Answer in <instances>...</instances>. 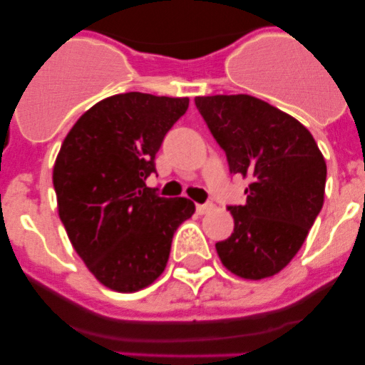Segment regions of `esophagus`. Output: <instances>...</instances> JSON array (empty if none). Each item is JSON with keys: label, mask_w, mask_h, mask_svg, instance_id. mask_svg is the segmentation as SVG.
I'll return each instance as SVG.
<instances>
[{"label": "esophagus", "mask_w": 365, "mask_h": 365, "mask_svg": "<svg viewBox=\"0 0 365 365\" xmlns=\"http://www.w3.org/2000/svg\"><path fill=\"white\" fill-rule=\"evenodd\" d=\"M196 210H197V213H200V215H205V213L212 212V210H213V205H212V203L197 205V206H196Z\"/></svg>", "instance_id": "34e87169"}]
</instances>
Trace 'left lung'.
<instances>
[{
    "label": "left lung",
    "instance_id": "8db88e82",
    "mask_svg": "<svg viewBox=\"0 0 365 365\" xmlns=\"http://www.w3.org/2000/svg\"><path fill=\"white\" fill-rule=\"evenodd\" d=\"M230 171L251 178L247 203L230 206L235 230L215 249L231 274L272 277L300 251L325 200L327 164L292 114L251 95L196 97Z\"/></svg>",
    "mask_w": 365,
    "mask_h": 365
}]
</instances>
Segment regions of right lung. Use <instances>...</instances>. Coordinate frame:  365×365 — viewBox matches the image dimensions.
<instances>
[{
	"instance_id": "add662e5",
	"label": "right lung",
	"mask_w": 365,
	"mask_h": 365,
	"mask_svg": "<svg viewBox=\"0 0 365 365\" xmlns=\"http://www.w3.org/2000/svg\"><path fill=\"white\" fill-rule=\"evenodd\" d=\"M187 97L139 91L88 109L61 143L53 168L58 213L70 244L101 284L134 293L164 272L173 235L196 206L146 187L155 153Z\"/></svg>"
}]
</instances>
